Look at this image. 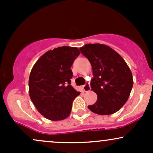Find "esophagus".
I'll return each mask as SVG.
<instances>
[{
	"label": "esophagus",
	"instance_id": "esophagus-1",
	"mask_svg": "<svg viewBox=\"0 0 153 153\" xmlns=\"http://www.w3.org/2000/svg\"><path fill=\"white\" fill-rule=\"evenodd\" d=\"M82 88L85 92H88V91H89L91 90V85H90V84H89V82H87V83H85V85H82Z\"/></svg>",
	"mask_w": 153,
	"mask_h": 153
}]
</instances>
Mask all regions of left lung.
I'll use <instances>...</instances> for the list:
<instances>
[{
	"instance_id": "obj_1",
	"label": "left lung",
	"mask_w": 153,
	"mask_h": 153,
	"mask_svg": "<svg viewBox=\"0 0 153 153\" xmlns=\"http://www.w3.org/2000/svg\"><path fill=\"white\" fill-rule=\"evenodd\" d=\"M80 50L92 66L91 87L98 96L96 102L88 108L99 115L118 111L127 101L133 86L132 74L127 64L105 45L88 44Z\"/></svg>"
}]
</instances>
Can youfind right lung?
Masks as SVG:
<instances>
[{
    "label": "right lung",
    "instance_id": "add662e5",
    "mask_svg": "<svg viewBox=\"0 0 153 153\" xmlns=\"http://www.w3.org/2000/svg\"><path fill=\"white\" fill-rule=\"evenodd\" d=\"M77 47L63 46L47 51L36 61L29 80L31 100L38 111L52 121L66 119L80 93L71 85V68L80 54Z\"/></svg>",
    "mask_w": 153,
    "mask_h": 153
}]
</instances>
